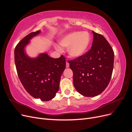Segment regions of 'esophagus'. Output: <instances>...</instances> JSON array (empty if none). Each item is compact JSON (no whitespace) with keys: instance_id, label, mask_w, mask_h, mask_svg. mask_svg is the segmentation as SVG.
Instances as JSON below:
<instances>
[{"instance_id":"1","label":"esophagus","mask_w":132,"mask_h":132,"mask_svg":"<svg viewBox=\"0 0 132 132\" xmlns=\"http://www.w3.org/2000/svg\"><path fill=\"white\" fill-rule=\"evenodd\" d=\"M66 67L67 68H69V63H68V62L66 63Z\"/></svg>"}]
</instances>
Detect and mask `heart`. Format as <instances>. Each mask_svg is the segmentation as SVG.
<instances>
[{
    "mask_svg": "<svg viewBox=\"0 0 132 132\" xmlns=\"http://www.w3.org/2000/svg\"><path fill=\"white\" fill-rule=\"evenodd\" d=\"M91 42V36L86 31H74L63 36L59 41L63 48H68V53L73 58L84 54L88 50Z\"/></svg>",
    "mask_w": 132,
    "mask_h": 132,
    "instance_id": "obj_1",
    "label": "heart"
}]
</instances>
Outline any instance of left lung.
<instances>
[{"label": "left lung", "instance_id": "obj_1", "mask_svg": "<svg viewBox=\"0 0 132 132\" xmlns=\"http://www.w3.org/2000/svg\"><path fill=\"white\" fill-rule=\"evenodd\" d=\"M91 49L82 56L69 61L73 72V84L79 93L87 97L102 93L109 85L112 74L114 52L101 34L93 31Z\"/></svg>", "mask_w": 132, "mask_h": 132}]
</instances>
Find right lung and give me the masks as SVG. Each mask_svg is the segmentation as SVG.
<instances>
[{
  "mask_svg": "<svg viewBox=\"0 0 132 132\" xmlns=\"http://www.w3.org/2000/svg\"><path fill=\"white\" fill-rule=\"evenodd\" d=\"M40 32L29 34L18 43L14 51L15 63L20 80L27 93L34 98L47 101L53 98L59 90L66 63L63 55L53 58L44 53L31 58L25 53L26 46Z\"/></svg>",
  "mask_w": 132,
  "mask_h": 132,
  "instance_id": "1",
  "label": "right lung"
}]
</instances>
